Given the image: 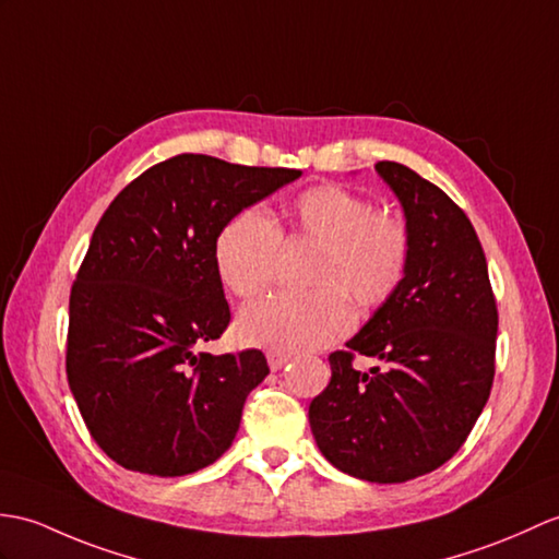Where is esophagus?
<instances>
[{
  "label": "esophagus",
  "mask_w": 559,
  "mask_h": 559,
  "mask_svg": "<svg viewBox=\"0 0 559 559\" xmlns=\"http://www.w3.org/2000/svg\"><path fill=\"white\" fill-rule=\"evenodd\" d=\"M266 361H269L271 371H278V369H283L285 365H288L290 355H288V353H278V349H269V353H266Z\"/></svg>",
  "instance_id": "1"
}]
</instances>
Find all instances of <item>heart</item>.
Returning <instances> with one entry per match:
<instances>
[{"label":"heart","instance_id":"heart-1","mask_svg":"<svg viewBox=\"0 0 559 559\" xmlns=\"http://www.w3.org/2000/svg\"><path fill=\"white\" fill-rule=\"evenodd\" d=\"M288 216L285 230L257 206L230 216L214 240L216 274L230 293L254 297L278 274L283 236L319 242L309 269L314 290L274 293L248 305L238 335L271 349L321 347L353 329V305L369 314L393 300L407 276L412 236L400 216L335 183L302 190Z\"/></svg>","mask_w":559,"mask_h":559}]
</instances>
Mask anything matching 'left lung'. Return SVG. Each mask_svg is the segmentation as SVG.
Here are the masks:
<instances>
[{"label": "left lung", "mask_w": 559, "mask_h": 559, "mask_svg": "<svg viewBox=\"0 0 559 559\" xmlns=\"http://www.w3.org/2000/svg\"><path fill=\"white\" fill-rule=\"evenodd\" d=\"M376 171L405 206L407 276L347 349L329 355L331 381L309 405L319 450L341 472L402 484L464 445L496 379L498 305L472 221L448 194L397 162ZM357 354L384 361L357 372Z\"/></svg>", "instance_id": "1"}]
</instances>
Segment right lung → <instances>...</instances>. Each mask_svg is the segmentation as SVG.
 Returning a JSON list of instances; mask_svg holds the SVG:
<instances>
[{
	"label": "right lung",
	"mask_w": 559,
	"mask_h": 559,
	"mask_svg": "<svg viewBox=\"0 0 559 559\" xmlns=\"http://www.w3.org/2000/svg\"><path fill=\"white\" fill-rule=\"evenodd\" d=\"M300 176L176 154L102 214L71 288L67 379L90 436L123 469L186 476L230 448L269 367L262 349L194 353L230 323L214 240Z\"/></svg>",
	"instance_id": "add662e5"
}]
</instances>
